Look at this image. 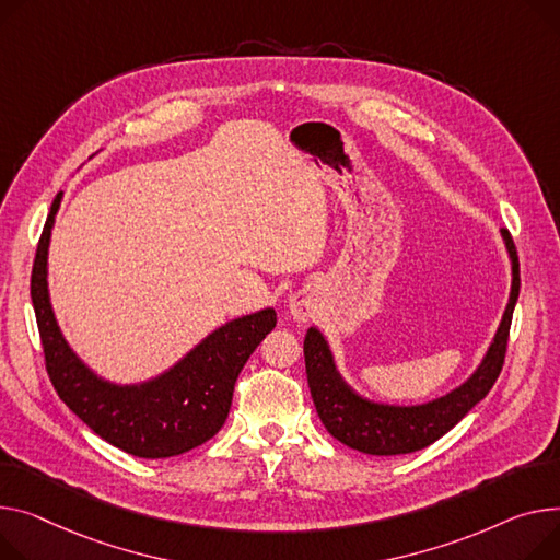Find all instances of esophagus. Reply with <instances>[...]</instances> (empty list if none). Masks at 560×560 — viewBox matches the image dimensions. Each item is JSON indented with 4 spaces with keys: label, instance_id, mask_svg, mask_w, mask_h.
Returning <instances> with one entry per match:
<instances>
[{
    "label": "esophagus",
    "instance_id": "34e87169",
    "mask_svg": "<svg viewBox=\"0 0 560 560\" xmlns=\"http://www.w3.org/2000/svg\"><path fill=\"white\" fill-rule=\"evenodd\" d=\"M290 313L294 315V319L306 322L315 315V302L308 292H296L290 300Z\"/></svg>",
    "mask_w": 560,
    "mask_h": 560
}]
</instances>
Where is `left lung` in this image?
Here are the masks:
<instances>
[{
    "mask_svg": "<svg viewBox=\"0 0 560 560\" xmlns=\"http://www.w3.org/2000/svg\"><path fill=\"white\" fill-rule=\"evenodd\" d=\"M502 236L513 264L509 306L504 311L495 340L481 366L475 371V376L448 396L417 407H389L362 400L338 376L319 330L308 328L304 338L308 387L322 423L335 439L364 455L389 457L417 453L453 430L491 392L504 366L513 308L520 294L517 249L509 230H502Z\"/></svg>",
    "mask_w": 560,
    "mask_h": 560,
    "instance_id": "1",
    "label": "left lung"
}]
</instances>
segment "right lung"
Returning a JSON list of instances; mask_svg holds the SVG:
<instances>
[{
	"mask_svg": "<svg viewBox=\"0 0 560 560\" xmlns=\"http://www.w3.org/2000/svg\"><path fill=\"white\" fill-rule=\"evenodd\" d=\"M60 198H54L31 272V302L54 389L90 430L128 455L162 459L196 448L225 423L241 369L277 326L275 311L218 328L160 381L115 387L94 378L65 345L49 304L47 247Z\"/></svg>",
	"mask_w": 560,
	"mask_h": 560,
	"instance_id": "right-lung-1",
	"label": "right lung"
}]
</instances>
